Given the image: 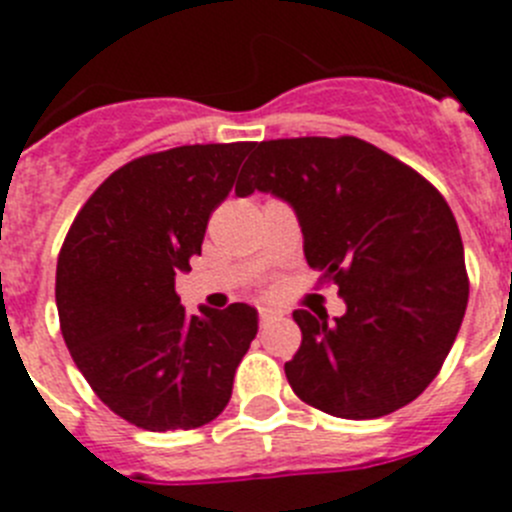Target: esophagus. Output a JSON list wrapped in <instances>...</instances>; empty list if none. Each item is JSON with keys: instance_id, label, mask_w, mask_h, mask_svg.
I'll use <instances>...</instances> for the list:
<instances>
[{"instance_id": "obj_1", "label": "esophagus", "mask_w": 512, "mask_h": 512, "mask_svg": "<svg viewBox=\"0 0 512 512\" xmlns=\"http://www.w3.org/2000/svg\"><path fill=\"white\" fill-rule=\"evenodd\" d=\"M279 318H282V312L274 310V307H261V310H259L261 325H269V323H274V320H279Z\"/></svg>"}]
</instances>
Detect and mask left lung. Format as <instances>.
I'll list each match as a JSON object with an SVG mask.
<instances>
[{
  "mask_svg": "<svg viewBox=\"0 0 512 512\" xmlns=\"http://www.w3.org/2000/svg\"><path fill=\"white\" fill-rule=\"evenodd\" d=\"M264 192L297 215L305 259L346 312L295 310L302 346L284 364L300 400L372 420L413 402L449 356L469 300L454 212L418 171L366 140H264L235 194Z\"/></svg>",
  "mask_w": 512,
  "mask_h": 512,
  "instance_id": "obj_1",
  "label": "left lung"
}]
</instances>
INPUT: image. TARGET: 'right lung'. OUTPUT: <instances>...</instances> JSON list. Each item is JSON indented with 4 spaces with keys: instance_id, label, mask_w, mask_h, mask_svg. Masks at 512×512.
<instances>
[{
    "instance_id": "obj_1",
    "label": "right lung",
    "mask_w": 512,
    "mask_h": 512,
    "mask_svg": "<svg viewBox=\"0 0 512 512\" xmlns=\"http://www.w3.org/2000/svg\"><path fill=\"white\" fill-rule=\"evenodd\" d=\"M251 148L207 143L135 158L99 184L63 241V341L99 400L143 431L215 420L259 333L246 302L187 315L174 282L202 253L207 220Z\"/></svg>"
}]
</instances>
